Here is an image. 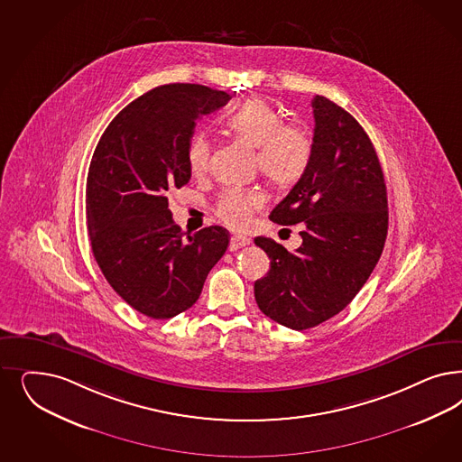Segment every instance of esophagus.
<instances>
[{"label": "esophagus", "mask_w": 462, "mask_h": 462, "mask_svg": "<svg viewBox=\"0 0 462 462\" xmlns=\"http://www.w3.org/2000/svg\"><path fill=\"white\" fill-rule=\"evenodd\" d=\"M246 245H250V238L241 236V235H235V236L231 238V243H229V250H231V252H235V250L243 248V246H246Z\"/></svg>", "instance_id": "esophagus-1"}]
</instances>
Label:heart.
Returning a JSON list of instances; mask_svg holds the SVG:
<instances>
[{"mask_svg":"<svg viewBox=\"0 0 462 462\" xmlns=\"http://www.w3.org/2000/svg\"><path fill=\"white\" fill-rule=\"evenodd\" d=\"M226 127L239 141L256 148V166L277 185L296 183L313 158V137L298 122H282L281 112L262 98H250L226 117ZM210 143L204 134L190 139L187 162L192 173L208 170ZM265 204V195L254 189L227 187L217 202V214L231 227H245L252 214Z\"/></svg>","mask_w":462,"mask_h":462,"instance_id":"obj_1","label":"heart"}]
</instances>
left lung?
Segmentation results:
<instances>
[{
    "mask_svg": "<svg viewBox=\"0 0 462 462\" xmlns=\"http://www.w3.org/2000/svg\"><path fill=\"white\" fill-rule=\"evenodd\" d=\"M313 158L270 212L273 223L302 226L294 254L273 239L254 245L270 258L254 282L262 313L291 329H308L345 310L367 282L387 235L386 183L362 125L327 97L313 98Z\"/></svg>",
    "mask_w": 462,
    "mask_h": 462,
    "instance_id": "8db88e82",
    "label": "left lung"
}]
</instances>
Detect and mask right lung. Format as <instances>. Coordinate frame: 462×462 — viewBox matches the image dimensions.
I'll return each instance as SVG.
<instances>
[{"instance_id":"add662e5","label":"right lung","mask_w":462,"mask_h":462,"mask_svg":"<svg viewBox=\"0 0 462 462\" xmlns=\"http://www.w3.org/2000/svg\"><path fill=\"white\" fill-rule=\"evenodd\" d=\"M229 98L202 85L156 87L120 110L93 152L87 180L93 256L120 298L152 319L192 308L229 245L221 226L183 239L166 197L190 180L187 151L197 120Z\"/></svg>"}]
</instances>
